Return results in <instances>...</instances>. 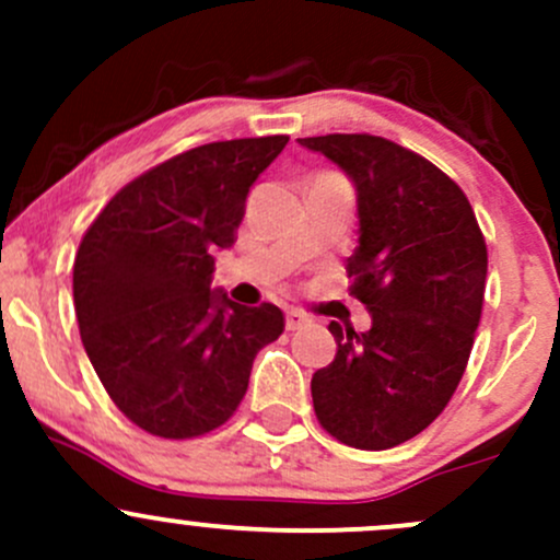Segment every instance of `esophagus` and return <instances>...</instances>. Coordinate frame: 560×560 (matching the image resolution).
<instances>
[{"label": "esophagus", "mask_w": 560, "mask_h": 560, "mask_svg": "<svg viewBox=\"0 0 560 560\" xmlns=\"http://www.w3.org/2000/svg\"><path fill=\"white\" fill-rule=\"evenodd\" d=\"M306 322H308V316L298 312V308H290V312H287V330H301Z\"/></svg>", "instance_id": "34e87169"}]
</instances>
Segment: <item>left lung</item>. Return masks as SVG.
Here are the masks:
<instances>
[{
  "instance_id": "left-lung-1",
  "label": "left lung",
  "mask_w": 560,
  "mask_h": 560,
  "mask_svg": "<svg viewBox=\"0 0 560 560\" xmlns=\"http://www.w3.org/2000/svg\"><path fill=\"white\" fill-rule=\"evenodd\" d=\"M352 178L360 241L349 295L371 330L330 322L336 360L312 380L319 425L389 450L425 431L466 371L485 301L488 246L471 202L433 162L376 135L298 138Z\"/></svg>"
}]
</instances>
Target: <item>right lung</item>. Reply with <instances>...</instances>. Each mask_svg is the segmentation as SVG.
<instances>
[{"label": "right lung", "mask_w": 560, "mask_h": 560, "mask_svg": "<svg viewBox=\"0 0 560 560\" xmlns=\"http://www.w3.org/2000/svg\"><path fill=\"white\" fill-rule=\"evenodd\" d=\"M287 135L206 143L129 180L83 235L72 298L83 347L113 404L151 436L224 425L252 363L284 332L273 303L211 290L213 252L235 244L246 195Z\"/></svg>", "instance_id": "right-lung-1"}]
</instances>
